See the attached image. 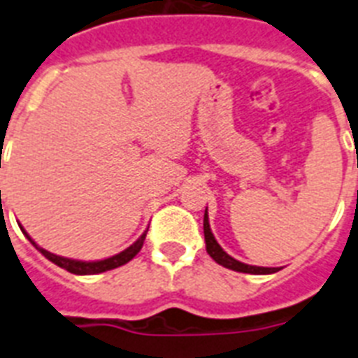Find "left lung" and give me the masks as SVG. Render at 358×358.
<instances>
[{
    "label": "left lung",
    "mask_w": 358,
    "mask_h": 358,
    "mask_svg": "<svg viewBox=\"0 0 358 358\" xmlns=\"http://www.w3.org/2000/svg\"><path fill=\"white\" fill-rule=\"evenodd\" d=\"M204 239H206V250L208 254L213 257L215 261L222 266L229 270H235V272H245V274H274L278 272L275 268H266V266H252V264H245L241 261L234 259L231 255H228L224 250L220 248V245L217 243V239L211 234V228H209V220H208V209L204 213Z\"/></svg>",
    "instance_id": "obj_1"
}]
</instances>
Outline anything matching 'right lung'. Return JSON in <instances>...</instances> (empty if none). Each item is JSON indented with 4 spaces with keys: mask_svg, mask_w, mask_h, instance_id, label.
I'll return each mask as SVG.
<instances>
[{
    "mask_svg": "<svg viewBox=\"0 0 358 358\" xmlns=\"http://www.w3.org/2000/svg\"><path fill=\"white\" fill-rule=\"evenodd\" d=\"M22 228V226H20ZM22 231L25 234V237H27L31 243H33L34 248L40 252L42 255H45L51 263H55L57 266H60V268L68 270V272H71V274H77V275H92V274H101V272H106V270H112V268H117V266H121V264H127L130 259H134L136 255H138V252L141 250V246H143L145 243V237H147V231H145L141 237H139L134 245H130L129 248L123 250L121 254L117 255H112V257H108V259H103V261H77V259H68V257H60V255H55L51 254V252H48V250L40 248V246L34 243L31 237L27 235V231L22 228Z\"/></svg>",
    "mask_w": 358,
    "mask_h": 358,
    "instance_id": "add662e5",
    "label": "right lung"
}]
</instances>
